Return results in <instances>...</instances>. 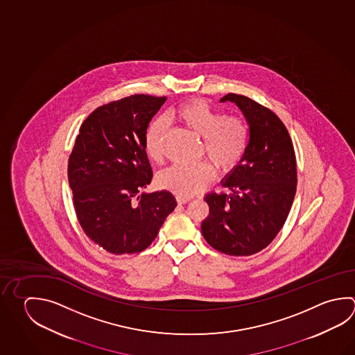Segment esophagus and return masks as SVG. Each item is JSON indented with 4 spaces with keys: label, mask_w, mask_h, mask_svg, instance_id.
<instances>
[{
    "label": "esophagus",
    "mask_w": 355,
    "mask_h": 355,
    "mask_svg": "<svg viewBox=\"0 0 355 355\" xmlns=\"http://www.w3.org/2000/svg\"><path fill=\"white\" fill-rule=\"evenodd\" d=\"M176 201H178L179 204H187V202L190 201V199H189V198H184V196H176Z\"/></svg>",
    "instance_id": "1"
}]
</instances>
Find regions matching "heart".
<instances>
[{
    "label": "heart",
    "mask_w": 355,
    "mask_h": 355,
    "mask_svg": "<svg viewBox=\"0 0 355 355\" xmlns=\"http://www.w3.org/2000/svg\"><path fill=\"white\" fill-rule=\"evenodd\" d=\"M171 117L185 129L202 137L201 154L207 155L221 174L236 168L245 154L249 129L243 119L225 116L221 111L202 100H191L173 111ZM166 126L162 119L150 123L144 134V148L153 162H164V140ZM214 168L207 162L189 166H173L159 175L160 187L190 198L210 185Z\"/></svg>",
    "instance_id": "b5f03b06"
}]
</instances>
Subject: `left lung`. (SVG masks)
Masks as SVG:
<instances>
[{
  "label": "left lung",
  "mask_w": 355,
  "mask_h": 355,
  "mask_svg": "<svg viewBox=\"0 0 355 355\" xmlns=\"http://www.w3.org/2000/svg\"><path fill=\"white\" fill-rule=\"evenodd\" d=\"M249 125V142L238 166L221 181L232 193H209L201 232L215 250L248 257L269 245L283 227L297 191V160L282 120L249 97L227 94Z\"/></svg>",
  "instance_id": "1"
}]
</instances>
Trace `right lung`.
Segmentation results:
<instances>
[{"mask_svg":"<svg viewBox=\"0 0 355 355\" xmlns=\"http://www.w3.org/2000/svg\"><path fill=\"white\" fill-rule=\"evenodd\" d=\"M165 101L139 94L97 107L81 125L70 155L78 223L111 254L145 250L178 205L168 190L140 193L153 179L144 134Z\"/></svg>","mask_w":355,"mask_h":355,"instance_id":"1","label":"right lung"}]
</instances>
